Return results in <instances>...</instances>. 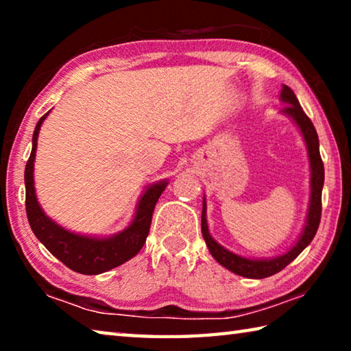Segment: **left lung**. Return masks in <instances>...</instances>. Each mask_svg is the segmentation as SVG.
I'll return each instance as SVG.
<instances>
[{"label":"left lung","instance_id":"1","mask_svg":"<svg viewBox=\"0 0 351 351\" xmlns=\"http://www.w3.org/2000/svg\"><path fill=\"white\" fill-rule=\"evenodd\" d=\"M285 104V108L280 110V114L289 117L291 121L295 123L299 132L304 138L308 161H310V201H308L306 209V219L302 229L300 235L297 237L294 245L291 246L287 252L276 257L268 258H255V257H245V255H239L213 239L209 232V224H207V204H206V195L203 197V212H201V232H203V239L206 241L207 247L212 257L215 258L219 265L224 266L226 269L234 272L237 276L247 277V278H265L269 276L277 274L282 271L285 266H288L297 255H299L304 249L313 241L314 235L317 232L319 223H320V212H322V187H324V162L320 159L319 153V138L314 128L313 122L308 119V116L302 110V106L297 100L295 94L293 93L289 86L282 85L280 97H278Z\"/></svg>","mask_w":351,"mask_h":351}]
</instances>
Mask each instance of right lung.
I'll return each instance as SVG.
<instances>
[{"label":"right lung","instance_id":"right-lung-1","mask_svg":"<svg viewBox=\"0 0 351 351\" xmlns=\"http://www.w3.org/2000/svg\"><path fill=\"white\" fill-rule=\"evenodd\" d=\"M49 112L40 119L32 134V152L25 169L26 184V213L35 237L56 258L79 274L97 276L121 266L138 254L147 240L150 230L154 206L169 186V180L152 182L142 190L136 203L132 221L127 228L111 235H90L69 230L54 221L41 207L37 198L34 181V162L37 154L40 128Z\"/></svg>","mask_w":351,"mask_h":351}]
</instances>
